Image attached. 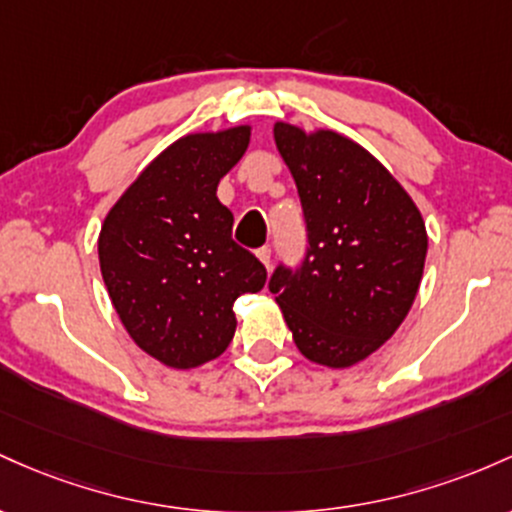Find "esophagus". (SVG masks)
Masks as SVG:
<instances>
[{"instance_id":"34e87169","label":"esophagus","mask_w":512,"mask_h":512,"mask_svg":"<svg viewBox=\"0 0 512 512\" xmlns=\"http://www.w3.org/2000/svg\"><path fill=\"white\" fill-rule=\"evenodd\" d=\"M256 256H258V261L263 263V266L271 268V246H261V249L256 251Z\"/></svg>"}]
</instances>
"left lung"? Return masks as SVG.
<instances>
[{
	"instance_id": "left-lung-1",
	"label": "left lung",
	"mask_w": 512,
	"mask_h": 512,
	"mask_svg": "<svg viewBox=\"0 0 512 512\" xmlns=\"http://www.w3.org/2000/svg\"><path fill=\"white\" fill-rule=\"evenodd\" d=\"M307 222V256L278 266L271 292L307 360L350 367L399 329L426 263V222L411 195L358 142L275 123Z\"/></svg>"
}]
</instances>
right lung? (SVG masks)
Returning a JSON list of instances; mask_svg holds the SVG:
<instances>
[{"mask_svg":"<svg viewBox=\"0 0 512 512\" xmlns=\"http://www.w3.org/2000/svg\"><path fill=\"white\" fill-rule=\"evenodd\" d=\"M249 140V125L181 137L147 164L101 225V275L125 331L174 370L225 353L237 297L266 285V268L232 239L234 217L217 200V183Z\"/></svg>","mask_w":512,"mask_h":512,"instance_id":"1","label":"right lung"}]
</instances>
